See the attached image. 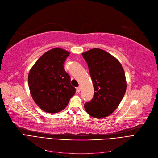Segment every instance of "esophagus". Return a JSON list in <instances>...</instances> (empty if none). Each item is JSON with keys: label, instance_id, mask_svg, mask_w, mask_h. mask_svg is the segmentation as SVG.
Wrapping results in <instances>:
<instances>
[{"label": "esophagus", "instance_id": "1", "mask_svg": "<svg viewBox=\"0 0 158 158\" xmlns=\"http://www.w3.org/2000/svg\"><path fill=\"white\" fill-rule=\"evenodd\" d=\"M80 91H81V87H77V92H78V93H79V92H80Z\"/></svg>", "mask_w": 158, "mask_h": 158}]
</instances>
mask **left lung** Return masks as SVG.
<instances>
[{"instance_id": "left-lung-1", "label": "left lung", "mask_w": 158, "mask_h": 158, "mask_svg": "<svg viewBox=\"0 0 158 158\" xmlns=\"http://www.w3.org/2000/svg\"><path fill=\"white\" fill-rule=\"evenodd\" d=\"M82 55L94 89L93 98L84 105L85 111L94 118H105L114 112L125 94L124 69L117 59L103 50L93 48Z\"/></svg>"}]
</instances>
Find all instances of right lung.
<instances>
[{"instance_id": "obj_1", "label": "right lung", "mask_w": 158, "mask_h": 158, "mask_svg": "<svg viewBox=\"0 0 158 158\" xmlns=\"http://www.w3.org/2000/svg\"><path fill=\"white\" fill-rule=\"evenodd\" d=\"M69 52L60 48L44 53L30 70L28 83L31 96L45 112L55 114L66 108L76 89L64 68Z\"/></svg>"}]
</instances>
